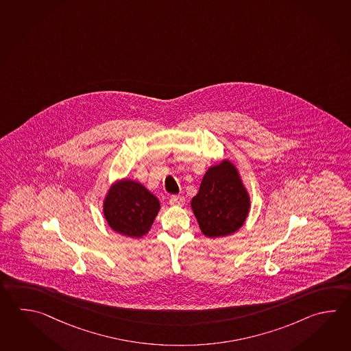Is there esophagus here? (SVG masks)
<instances>
[{
    "label": "esophagus",
    "mask_w": 351,
    "mask_h": 351,
    "mask_svg": "<svg viewBox=\"0 0 351 351\" xmlns=\"http://www.w3.org/2000/svg\"><path fill=\"white\" fill-rule=\"evenodd\" d=\"M184 204H185L184 196L172 195L171 197H170V205H171V206H182Z\"/></svg>",
    "instance_id": "esophagus-1"
}]
</instances>
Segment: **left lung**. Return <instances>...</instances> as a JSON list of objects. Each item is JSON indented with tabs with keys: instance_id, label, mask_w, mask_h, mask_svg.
Wrapping results in <instances>:
<instances>
[{
	"instance_id": "left-lung-1",
	"label": "left lung",
	"mask_w": 351,
	"mask_h": 351,
	"mask_svg": "<svg viewBox=\"0 0 351 351\" xmlns=\"http://www.w3.org/2000/svg\"><path fill=\"white\" fill-rule=\"evenodd\" d=\"M191 208L206 237H228L240 229L249 214L250 199L237 169L228 161L210 167Z\"/></svg>"
}]
</instances>
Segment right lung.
I'll return each instance as SVG.
<instances>
[{
    "label": "right lung",
    "mask_w": 351,
    "mask_h": 351,
    "mask_svg": "<svg viewBox=\"0 0 351 351\" xmlns=\"http://www.w3.org/2000/svg\"><path fill=\"white\" fill-rule=\"evenodd\" d=\"M158 210V199L131 180H122L111 186L104 204V214L111 229L129 237H141L149 232Z\"/></svg>",
    "instance_id": "obj_1"
}]
</instances>
